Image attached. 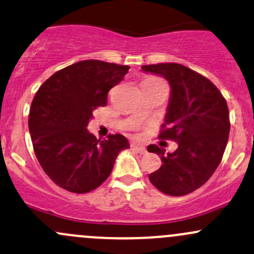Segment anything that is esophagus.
<instances>
[{
	"label": "esophagus",
	"instance_id": "obj_1",
	"mask_svg": "<svg viewBox=\"0 0 254 254\" xmlns=\"http://www.w3.org/2000/svg\"><path fill=\"white\" fill-rule=\"evenodd\" d=\"M131 147L134 148V149H136V151H137L140 154H145L146 152H147V151H146L145 147H142V146L137 145V143H135V142L131 143Z\"/></svg>",
	"mask_w": 254,
	"mask_h": 254
}]
</instances>
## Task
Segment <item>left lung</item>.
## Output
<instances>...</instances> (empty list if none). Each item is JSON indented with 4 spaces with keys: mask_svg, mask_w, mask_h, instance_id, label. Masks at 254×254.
I'll return each instance as SVG.
<instances>
[{
    "mask_svg": "<svg viewBox=\"0 0 254 254\" xmlns=\"http://www.w3.org/2000/svg\"><path fill=\"white\" fill-rule=\"evenodd\" d=\"M141 68L169 82V103L159 137L178 143L168 154L158 146H148L147 151L161 154L162 159L161 168L149 174V181L169 196L191 193L207 183L223 158L230 132L226 101L212 81L181 64Z\"/></svg>",
    "mask_w": 254,
    "mask_h": 254,
    "instance_id": "left-lung-1",
    "label": "left lung"
}]
</instances>
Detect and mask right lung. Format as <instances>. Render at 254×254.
Instances as JSON below:
<instances>
[{"mask_svg":"<svg viewBox=\"0 0 254 254\" xmlns=\"http://www.w3.org/2000/svg\"><path fill=\"white\" fill-rule=\"evenodd\" d=\"M129 68L81 61L61 69L37 90L29 131L37 161L60 188L74 193L95 190L111 175L119 152L129 148L125 136L101 140L87 130L92 112L107 105L108 91Z\"/></svg>","mask_w":254,"mask_h":254,"instance_id":"add662e5","label":"right lung"}]
</instances>
